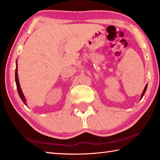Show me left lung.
<instances>
[{"label": "left lung", "instance_id": "obj_1", "mask_svg": "<svg viewBox=\"0 0 160 160\" xmlns=\"http://www.w3.org/2000/svg\"><path fill=\"white\" fill-rule=\"evenodd\" d=\"M147 87H148V85H146V87H145V88H144V90H143V93H142V94H141V98H143V95L145 94V92H146V91Z\"/></svg>", "mask_w": 160, "mask_h": 160}]
</instances>
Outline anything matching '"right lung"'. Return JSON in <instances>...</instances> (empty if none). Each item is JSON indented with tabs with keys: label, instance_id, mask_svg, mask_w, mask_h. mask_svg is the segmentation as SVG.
<instances>
[{
	"label": "right lung",
	"instance_id": "1",
	"mask_svg": "<svg viewBox=\"0 0 160 160\" xmlns=\"http://www.w3.org/2000/svg\"><path fill=\"white\" fill-rule=\"evenodd\" d=\"M15 82H16V85H17V92H18V93H19V97H20V98H21V99L22 100L23 102H24V103L25 104L26 106H27V101H26L24 95V94H23L21 88H20L19 78H18V73H17V61H16V69H15Z\"/></svg>",
	"mask_w": 160,
	"mask_h": 160
}]
</instances>
